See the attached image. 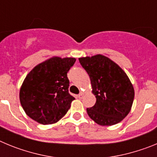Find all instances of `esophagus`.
I'll list each match as a JSON object with an SVG mask.
<instances>
[{
  "label": "esophagus",
  "mask_w": 157,
  "mask_h": 157,
  "mask_svg": "<svg viewBox=\"0 0 157 157\" xmlns=\"http://www.w3.org/2000/svg\"><path fill=\"white\" fill-rule=\"evenodd\" d=\"M83 95H84V93H83V92H80V94H78V98H82L83 97Z\"/></svg>",
  "instance_id": "esophagus-1"
}]
</instances>
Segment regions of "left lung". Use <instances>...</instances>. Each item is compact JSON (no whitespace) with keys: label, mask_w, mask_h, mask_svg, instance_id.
I'll list each match as a JSON object with an SVG mask.
<instances>
[{"label":"left lung","mask_w":157,"mask_h":157,"mask_svg":"<svg viewBox=\"0 0 157 157\" xmlns=\"http://www.w3.org/2000/svg\"><path fill=\"white\" fill-rule=\"evenodd\" d=\"M86 71L92 86L96 103L86 109L87 114L101 126L120 123L130 112L134 90L125 71L107 56L98 54L78 58Z\"/></svg>","instance_id":"8db88e82"}]
</instances>
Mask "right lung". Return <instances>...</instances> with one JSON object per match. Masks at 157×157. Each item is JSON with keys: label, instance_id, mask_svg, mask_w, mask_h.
<instances>
[{"label": "right lung", "instance_id": "1", "mask_svg": "<svg viewBox=\"0 0 157 157\" xmlns=\"http://www.w3.org/2000/svg\"><path fill=\"white\" fill-rule=\"evenodd\" d=\"M73 57L53 56L29 72L19 90L26 114L43 125L52 124L66 115L75 98L68 92L67 74L75 62Z\"/></svg>", "mask_w": 157, "mask_h": 157}]
</instances>
